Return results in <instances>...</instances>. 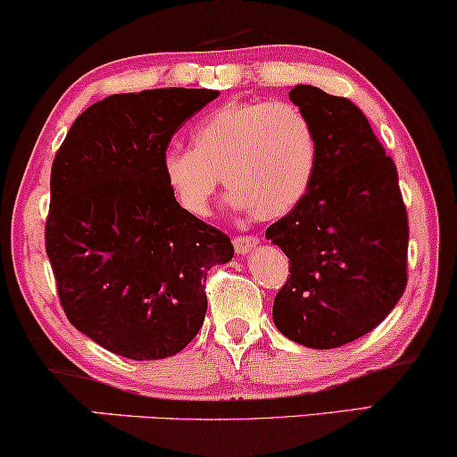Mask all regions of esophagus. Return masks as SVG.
Segmentation results:
<instances>
[{
  "instance_id": "34e87169",
  "label": "esophagus",
  "mask_w": 457,
  "mask_h": 457,
  "mask_svg": "<svg viewBox=\"0 0 457 457\" xmlns=\"http://www.w3.org/2000/svg\"><path fill=\"white\" fill-rule=\"evenodd\" d=\"M256 244H258L256 235H239V237L233 239L235 252H237V254H247V252L254 250Z\"/></svg>"
}]
</instances>
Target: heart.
<instances>
[{
  "label": "heart",
  "instance_id": "b5f03b06",
  "mask_svg": "<svg viewBox=\"0 0 457 457\" xmlns=\"http://www.w3.org/2000/svg\"><path fill=\"white\" fill-rule=\"evenodd\" d=\"M318 167L313 122L290 101H230L193 129V150L162 156V178L186 212L210 210L218 178L228 207L279 218L307 195Z\"/></svg>",
  "mask_w": 457,
  "mask_h": 457
}]
</instances>
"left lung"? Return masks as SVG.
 <instances>
[{
    "mask_svg": "<svg viewBox=\"0 0 457 457\" xmlns=\"http://www.w3.org/2000/svg\"><path fill=\"white\" fill-rule=\"evenodd\" d=\"M318 133V167L295 210L267 228L290 258L273 303L281 335L332 349L379 326L407 288L398 171L358 105L309 84L290 91Z\"/></svg>",
    "mask_w": 457,
    "mask_h": 457,
    "instance_id": "obj_1",
    "label": "left lung"
}]
</instances>
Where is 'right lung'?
<instances>
[{"label":"right lung","mask_w":457,"mask_h":457,"mask_svg":"<svg viewBox=\"0 0 457 457\" xmlns=\"http://www.w3.org/2000/svg\"><path fill=\"white\" fill-rule=\"evenodd\" d=\"M212 88H154L76 118L50 171L46 254L67 320L131 360L176 356L207 312L205 279L233 258L222 230L186 212L162 156Z\"/></svg>","instance_id":"1"}]
</instances>
